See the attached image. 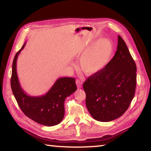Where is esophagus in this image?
Listing matches in <instances>:
<instances>
[{
  "label": "esophagus",
  "instance_id": "34e87169",
  "mask_svg": "<svg viewBox=\"0 0 151 151\" xmlns=\"http://www.w3.org/2000/svg\"><path fill=\"white\" fill-rule=\"evenodd\" d=\"M76 86H77V88L78 89L81 88L82 86H83V82L80 80H78V79H77V80L76 81Z\"/></svg>",
  "mask_w": 151,
  "mask_h": 151
}]
</instances>
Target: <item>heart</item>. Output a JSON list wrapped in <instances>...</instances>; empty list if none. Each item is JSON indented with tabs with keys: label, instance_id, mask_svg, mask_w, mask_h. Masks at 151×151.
Instances as JSON below:
<instances>
[{
	"label": "heart",
	"instance_id": "obj_1",
	"mask_svg": "<svg viewBox=\"0 0 151 151\" xmlns=\"http://www.w3.org/2000/svg\"><path fill=\"white\" fill-rule=\"evenodd\" d=\"M113 52V45L108 39H102L90 43L81 51L83 53L78 62L81 70L87 75L102 71L109 61Z\"/></svg>",
	"mask_w": 151,
	"mask_h": 151
}]
</instances>
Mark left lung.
<instances>
[{"label": "left lung", "instance_id": "obj_1", "mask_svg": "<svg viewBox=\"0 0 151 151\" xmlns=\"http://www.w3.org/2000/svg\"><path fill=\"white\" fill-rule=\"evenodd\" d=\"M117 40L113 59L83 84L86 108L93 118L99 122H111L122 116L135 95V63L120 35Z\"/></svg>", "mask_w": 151, "mask_h": 151}]
</instances>
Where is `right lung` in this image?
<instances>
[{"label":"right lung","mask_w":151,"mask_h":151,"mask_svg":"<svg viewBox=\"0 0 151 151\" xmlns=\"http://www.w3.org/2000/svg\"><path fill=\"white\" fill-rule=\"evenodd\" d=\"M22 47L16 54L12 63L11 88L18 106L22 111L34 122L45 126L59 124L65 115L64 102L67 97L75 92L77 88L75 79L61 77L57 79L45 94L32 96L27 94L22 88L16 72V62Z\"/></svg>","instance_id":"obj_1"}]
</instances>
